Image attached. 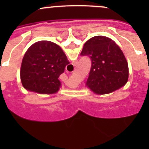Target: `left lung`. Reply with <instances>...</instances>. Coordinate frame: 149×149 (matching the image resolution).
<instances>
[{"instance_id":"left-lung-1","label":"left lung","mask_w":149,"mask_h":149,"mask_svg":"<svg viewBox=\"0 0 149 149\" xmlns=\"http://www.w3.org/2000/svg\"><path fill=\"white\" fill-rule=\"evenodd\" d=\"M80 55L91 59L86 86L95 94H109L127 83V61L119 46L111 39L104 36L89 39L84 44Z\"/></svg>"}]
</instances>
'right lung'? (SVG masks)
<instances>
[{"label": "right lung", "instance_id": "obj_1", "mask_svg": "<svg viewBox=\"0 0 149 149\" xmlns=\"http://www.w3.org/2000/svg\"><path fill=\"white\" fill-rule=\"evenodd\" d=\"M70 62L58 45L50 41H39L25 53L21 66V80L29 91L54 94L61 86L59 78Z\"/></svg>", "mask_w": 149, "mask_h": 149}]
</instances>
